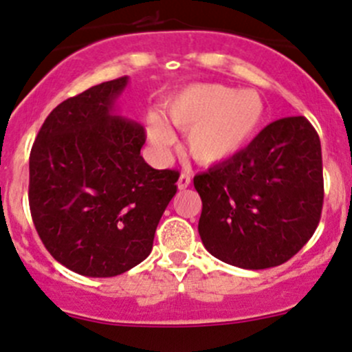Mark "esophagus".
I'll list each match as a JSON object with an SVG mask.
<instances>
[{"label": "esophagus", "instance_id": "esophagus-1", "mask_svg": "<svg viewBox=\"0 0 352 352\" xmlns=\"http://www.w3.org/2000/svg\"><path fill=\"white\" fill-rule=\"evenodd\" d=\"M177 186H179L180 190H184V188H187L190 186V173L188 172H182L179 177V182H177Z\"/></svg>", "mask_w": 352, "mask_h": 352}]
</instances>
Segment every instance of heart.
Returning <instances> with one entry per match:
<instances>
[{
    "instance_id": "obj_1",
    "label": "heart",
    "mask_w": 352,
    "mask_h": 352,
    "mask_svg": "<svg viewBox=\"0 0 352 352\" xmlns=\"http://www.w3.org/2000/svg\"><path fill=\"white\" fill-rule=\"evenodd\" d=\"M165 116L187 133V148L195 162L221 164L234 157L256 135L265 116V104L256 91H236L221 84H194L165 102ZM146 129L155 146L172 145L173 135L158 114L146 118Z\"/></svg>"
}]
</instances>
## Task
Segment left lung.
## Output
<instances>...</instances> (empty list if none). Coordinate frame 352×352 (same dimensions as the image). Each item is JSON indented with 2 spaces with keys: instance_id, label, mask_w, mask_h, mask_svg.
<instances>
[{
  "instance_id": "obj_1",
  "label": "left lung",
  "mask_w": 352,
  "mask_h": 352,
  "mask_svg": "<svg viewBox=\"0 0 352 352\" xmlns=\"http://www.w3.org/2000/svg\"><path fill=\"white\" fill-rule=\"evenodd\" d=\"M199 234L224 263L265 270L312 238L324 204L322 150L303 116L270 123L244 150L194 177Z\"/></svg>"
}]
</instances>
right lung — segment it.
<instances>
[{
    "instance_id": "obj_1",
    "label": "right lung",
    "mask_w": 352,
    "mask_h": 352,
    "mask_svg": "<svg viewBox=\"0 0 352 352\" xmlns=\"http://www.w3.org/2000/svg\"><path fill=\"white\" fill-rule=\"evenodd\" d=\"M128 77L65 99L30 151L28 202L49 253L84 276H116L142 263L180 173L143 160L145 128L113 113Z\"/></svg>"
}]
</instances>
